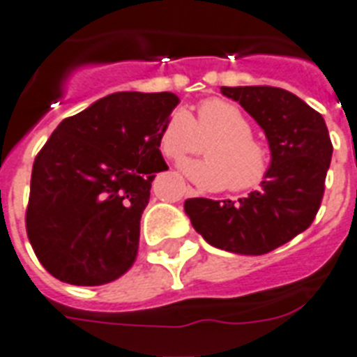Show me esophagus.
<instances>
[{
	"instance_id": "34e87169",
	"label": "esophagus",
	"mask_w": 357,
	"mask_h": 357,
	"mask_svg": "<svg viewBox=\"0 0 357 357\" xmlns=\"http://www.w3.org/2000/svg\"><path fill=\"white\" fill-rule=\"evenodd\" d=\"M185 195L187 196H196V190L192 187H185Z\"/></svg>"
}]
</instances>
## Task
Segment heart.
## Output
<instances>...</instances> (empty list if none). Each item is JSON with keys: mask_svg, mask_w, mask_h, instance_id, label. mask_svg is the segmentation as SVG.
<instances>
[{"mask_svg": "<svg viewBox=\"0 0 357 357\" xmlns=\"http://www.w3.org/2000/svg\"><path fill=\"white\" fill-rule=\"evenodd\" d=\"M207 144V159L187 161L181 170L206 189L228 187L235 192L259 187L271 172V155L252 137V126L237 105L211 98L200 103L196 120L176 109L161 131V151L172 161L198 153Z\"/></svg>", "mask_w": 357, "mask_h": 357, "instance_id": "heart-1", "label": "heart"}]
</instances>
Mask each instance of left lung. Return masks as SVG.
Listing matches in <instances>:
<instances>
[{
    "mask_svg": "<svg viewBox=\"0 0 357 357\" xmlns=\"http://www.w3.org/2000/svg\"><path fill=\"white\" fill-rule=\"evenodd\" d=\"M224 96L259 123L271 146V172L246 198H189L192 228L215 248L268 254L315 220L332 161V140L321 113L278 86H222Z\"/></svg>",
    "mask_w": 357,
    "mask_h": 357,
    "instance_id": "8db88e82",
    "label": "left lung"
}]
</instances>
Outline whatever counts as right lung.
Listing matches in <instances>:
<instances>
[{
  "label": "right lung",
  "instance_id": "1",
  "mask_svg": "<svg viewBox=\"0 0 357 357\" xmlns=\"http://www.w3.org/2000/svg\"><path fill=\"white\" fill-rule=\"evenodd\" d=\"M179 98L114 92L64 119L33 162L25 229L53 278L103 285L133 266L161 131Z\"/></svg>",
  "mask_w": 357,
  "mask_h": 357
}]
</instances>
